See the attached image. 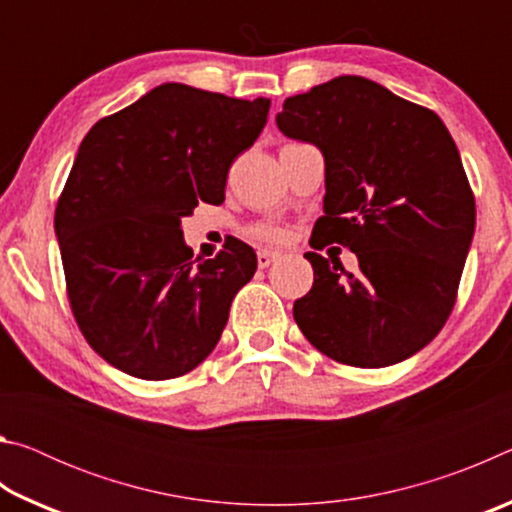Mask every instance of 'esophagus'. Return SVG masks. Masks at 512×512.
<instances>
[{"mask_svg":"<svg viewBox=\"0 0 512 512\" xmlns=\"http://www.w3.org/2000/svg\"><path fill=\"white\" fill-rule=\"evenodd\" d=\"M275 257H277V253H273V250H259V253H257V264H259V268L271 266Z\"/></svg>","mask_w":512,"mask_h":512,"instance_id":"34e87169","label":"esophagus"}]
</instances>
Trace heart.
Returning a JSON list of instances; mask_svg holds the SVG:
<instances>
[{"label":"heart","mask_w":512,"mask_h":512,"mask_svg":"<svg viewBox=\"0 0 512 512\" xmlns=\"http://www.w3.org/2000/svg\"><path fill=\"white\" fill-rule=\"evenodd\" d=\"M257 237H262L266 241H280L282 239V232L277 228H268V225H264V228H257Z\"/></svg>","instance_id":"obj_1"}]
</instances>
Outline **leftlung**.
<instances>
[{"instance_id":"8db88e82","label":"left lung","mask_w":512,"mask_h":512,"mask_svg":"<svg viewBox=\"0 0 512 512\" xmlns=\"http://www.w3.org/2000/svg\"><path fill=\"white\" fill-rule=\"evenodd\" d=\"M275 124L325 160L323 216L309 244L348 246L359 271L318 253L293 305L302 334L348 366L384 368L420 352L454 307L476 207L461 155L436 112L363 76L284 101Z\"/></svg>"}]
</instances>
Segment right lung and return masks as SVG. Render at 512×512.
Returning a JSON list of instances; mask_svg holds the SVG:
<instances>
[{"instance_id":"add662e5","label":"right lung","mask_w":512,"mask_h":512,"mask_svg":"<svg viewBox=\"0 0 512 512\" xmlns=\"http://www.w3.org/2000/svg\"><path fill=\"white\" fill-rule=\"evenodd\" d=\"M271 99L162 83L83 137L54 228L67 296L92 350L137 379H171L221 339L255 250L194 257L180 221L219 205L232 160L262 133Z\"/></svg>"}]
</instances>
